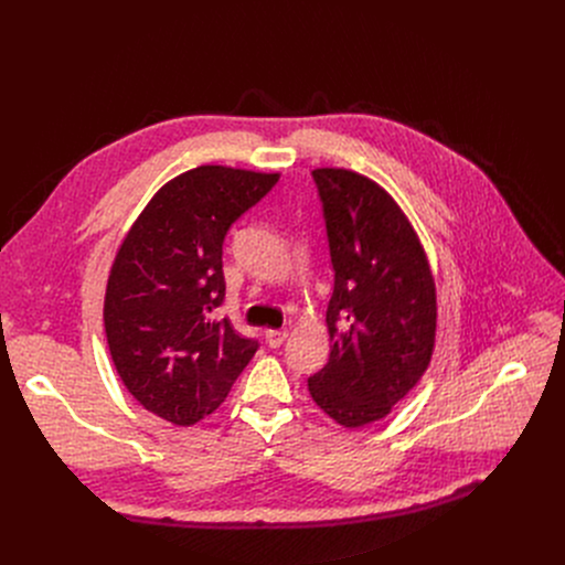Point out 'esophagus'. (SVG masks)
Here are the masks:
<instances>
[{
  "mask_svg": "<svg viewBox=\"0 0 565 565\" xmlns=\"http://www.w3.org/2000/svg\"><path fill=\"white\" fill-rule=\"evenodd\" d=\"M286 338H288L286 331H266V344H268L270 349L281 347V344L286 342Z\"/></svg>",
  "mask_w": 565,
  "mask_h": 565,
  "instance_id": "34e87169",
  "label": "esophagus"
}]
</instances>
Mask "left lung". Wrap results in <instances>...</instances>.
Returning <instances> with one entry per match:
<instances>
[{"label": "left lung", "mask_w": 565, "mask_h": 565, "mask_svg": "<svg viewBox=\"0 0 565 565\" xmlns=\"http://www.w3.org/2000/svg\"><path fill=\"white\" fill-rule=\"evenodd\" d=\"M324 210L333 295L331 355L308 391L335 423L355 429L391 414L423 377L436 342V284L420 238L375 181L312 170Z\"/></svg>", "instance_id": "obj_1"}]
</instances>
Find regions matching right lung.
I'll list each match as a JSON object with an SVG mask.
<instances>
[{"mask_svg":"<svg viewBox=\"0 0 565 565\" xmlns=\"http://www.w3.org/2000/svg\"><path fill=\"white\" fill-rule=\"evenodd\" d=\"M279 174L201 166L160 188L116 253L105 333L129 393L153 416L190 427L210 416L257 353L223 303V241Z\"/></svg>","mask_w":565,"mask_h":565,"instance_id":"add662e5","label":"right lung"}]
</instances>
